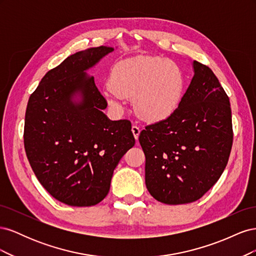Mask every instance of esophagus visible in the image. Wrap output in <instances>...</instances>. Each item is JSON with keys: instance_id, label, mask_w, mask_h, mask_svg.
<instances>
[{"instance_id": "obj_1", "label": "esophagus", "mask_w": 256, "mask_h": 256, "mask_svg": "<svg viewBox=\"0 0 256 256\" xmlns=\"http://www.w3.org/2000/svg\"><path fill=\"white\" fill-rule=\"evenodd\" d=\"M131 131H132V134H134V136L136 140H138V134H140V132H141L140 128H138L136 125H132V127H131Z\"/></svg>"}]
</instances>
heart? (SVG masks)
Segmentation results:
<instances>
[{"label":"heart","mask_w":256,"mask_h":256,"mask_svg":"<svg viewBox=\"0 0 256 256\" xmlns=\"http://www.w3.org/2000/svg\"><path fill=\"white\" fill-rule=\"evenodd\" d=\"M184 88V72L174 62L138 56L114 65L102 94L116 110H122L127 99L134 98L136 114L144 120L158 122L177 109Z\"/></svg>","instance_id":"b5f03b06"}]
</instances>
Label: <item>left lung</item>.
Wrapping results in <instances>:
<instances>
[{
	"label": "left lung",
	"mask_w": 256,
	"mask_h": 256,
	"mask_svg": "<svg viewBox=\"0 0 256 256\" xmlns=\"http://www.w3.org/2000/svg\"><path fill=\"white\" fill-rule=\"evenodd\" d=\"M193 72L177 109L138 136L146 188L168 205L202 198L223 173L233 144L226 92L208 66L193 60Z\"/></svg>",
	"instance_id": "obj_1"
}]
</instances>
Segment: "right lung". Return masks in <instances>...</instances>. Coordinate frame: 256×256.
Instances as JSON below:
<instances>
[{"label": "right lung", "mask_w": 256, "mask_h": 256, "mask_svg": "<svg viewBox=\"0 0 256 256\" xmlns=\"http://www.w3.org/2000/svg\"><path fill=\"white\" fill-rule=\"evenodd\" d=\"M112 51L100 46L68 56L44 74L28 102L23 138L30 164L42 187L69 206L102 202L116 166L136 143L129 120H110L102 112L106 100L85 72Z\"/></svg>", "instance_id": "obj_1"}]
</instances>
